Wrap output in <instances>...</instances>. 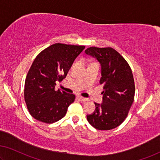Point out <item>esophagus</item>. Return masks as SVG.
<instances>
[{"label": "esophagus", "mask_w": 160, "mask_h": 160, "mask_svg": "<svg viewBox=\"0 0 160 160\" xmlns=\"http://www.w3.org/2000/svg\"><path fill=\"white\" fill-rule=\"evenodd\" d=\"M78 98L79 99L80 101H82V102H85V101H88V98H83L82 96H78Z\"/></svg>", "instance_id": "obj_1"}]
</instances>
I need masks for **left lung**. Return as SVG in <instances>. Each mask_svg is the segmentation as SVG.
<instances>
[{"label": "left lung", "instance_id": "obj_1", "mask_svg": "<svg viewBox=\"0 0 160 160\" xmlns=\"http://www.w3.org/2000/svg\"><path fill=\"white\" fill-rule=\"evenodd\" d=\"M85 54L101 65L103 103H95V111L87 115L88 122L98 130L117 127L128 115L134 98L135 85L132 70L125 59L111 47H89Z\"/></svg>", "mask_w": 160, "mask_h": 160}]
</instances>
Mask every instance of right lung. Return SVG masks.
I'll return each mask as SVG.
<instances>
[{"mask_svg":"<svg viewBox=\"0 0 160 160\" xmlns=\"http://www.w3.org/2000/svg\"><path fill=\"white\" fill-rule=\"evenodd\" d=\"M85 46L52 44L38 54L25 80L24 98L32 117L52 123L65 116L74 94L54 90L57 81L65 79L77 57Z\"/></svg>","mask_w":160,"mask_h":160,"instance_id":"right-lung-1","label":"right lung"}]
</instances>
